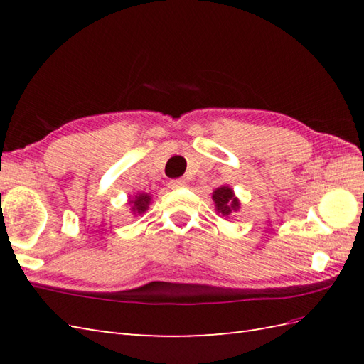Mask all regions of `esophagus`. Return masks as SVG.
I'll return each instance as SVG.
<instances>
[{"instance_id": "esophagus-1", "label": "esophagus", "mask_w": 364, "mask_h": 364, "mask_svg": "<svg viewBox=\"0 0 364 364\" xmlns=\"http://www.w3.org/2000/svg\"><path fill=\"white\" fill-rule=\"evenodd\" d=\"M184 184H186V183H184L183 180H170L168 181V188L170 189H180V188L184 186Z\"/></svg>"}]
</instances>
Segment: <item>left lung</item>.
I'll return each instance as SVG.
<instances>
[{
    "mask_svg": "<svg viewBox=\"0 0 364 364\" xmlns=\"http://www.w3.org/2000/svg\"><path fill=\"white\" fill-rule=\"evenodd\" d=\"M213 202L215 206V211H218V214H220L223 219H228L230 214L239 211V208H241V202H239L235 191L231 189L228 184H223V186L213 192Z\"/></svg>",
    "mask_w": 364,
    "mask_h": 364,
    "instance_id": "1",
    "label": "left lung"
}]
</instances>
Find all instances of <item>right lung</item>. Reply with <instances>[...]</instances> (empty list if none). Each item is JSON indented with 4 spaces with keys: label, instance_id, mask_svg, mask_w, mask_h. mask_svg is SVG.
Instances as JSON below:
<instances>
[{
    "label": "right lung",
    "instance_id": "obj_1",
    "mask_svg": "<svg viewBox=\"0 0 364 364\" xmlns=\"http://www.w3.org/2000/svg\"><path fill=\"white\" fill-rule=\"evenodd\" d=\"M153 197L146 192H136V194L128 197V206H129V213L133 215H141L146 210H149L150 203L153 202Z\"/></svg>",
    "mask_w": 364,
    "mask_h": 364
}]
</instances>
